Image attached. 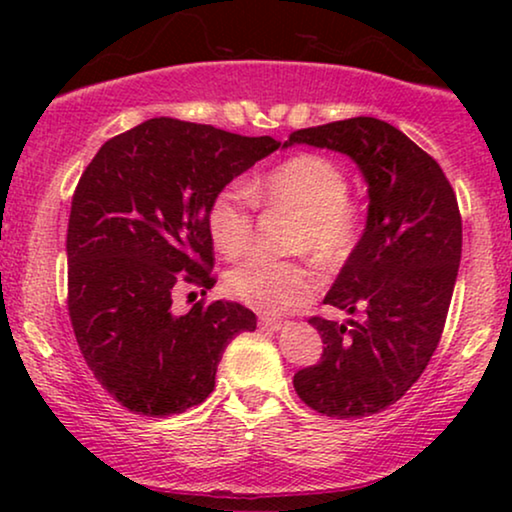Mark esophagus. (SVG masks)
Returning <instances> with one entry per match:
<instances>
[{"label":"esophagus","instance_id":"esophagus-1","mask_svg":"<svg viewBox=\"0 0 512 512\" xmlns=\"http://www.w3.org/2000/svg\"><path fill=\"white\" fill-rule=\"evenodd\" d=\"M258 326L268 328V331H282V328L286 326V321L275 319V317H261L258 319Z\"/></svg>","mask_w":512,"mask_h":512}]
</instances>
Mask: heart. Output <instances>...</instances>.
<instances>
[{
	"label": "heart",
	"mask_w": 512,
	"mask_h": 512,
	"mask_svg": "<svg viewBox=\"0 0 512 512\" xmlns=\"http://www.w3.org/2000/svg\"><path fill=\"white\" fill-rule=\"evenodd\" d=\"M345 170L319 153H298L263 177L223 186L207 205V230L223 256H242L254 233V200L268 209L296 214L291 251L307 249L319 261L335 265L352 254L361 233V209L347 198ZM228 291L261 312H282L305 303L319 289V272L305 261L251 256L228 272Z\"/></svg>",
	"instance_id": "b5f03b06"
}]
</instances>
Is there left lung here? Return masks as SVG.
<instances>
[{"label":"left lung","mask_w":512,"mask_h":512,"mask_svg":"<svg viewBox=\"0 0 512 512\" xmlns=\"http://www.w3.org/2000/svg\"><path fill=\"white\" fill-rule=\"evenodd\" d=\"M293 144L345 153L368 184L366 228L324 298L363 321L312 317L326 347L293 387L326 417L375 415L419 380L443 335L461 261L457 195L436 160L380 118L296 130Z\"/></svg>","instance_id":"1"}]
</instances>
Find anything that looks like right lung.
<instances>
[{
    "label": "right lung",
    "instance_id": "obj_1",
    "mask_svg": "<svg viewBox=\"0 0 512 512\" xmlns=\"http://www.w3.org/2000/svg\"><path fill=\"white\" fill-rule=\"evenodd\" d=\"M279 146L160 116L104 142L81 174L67 228L69 319L123 408L167 417L202 403L228 342L256 331L240 303L174 314L172 293L184 282L212 289L209 200Z\"/></svg>",
    "mask_w": 512,
    "mask_h": 512
}]
</instances>
